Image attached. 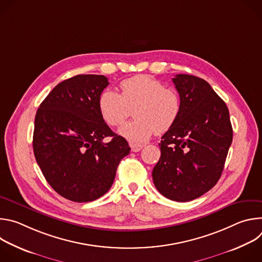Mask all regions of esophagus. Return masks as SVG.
<instances>
[{
	"label": "esophagus",
	"instance_id": "34e87169",
	"mask_svg": "<svg viewBox=\"0 0 262 262\" xmlns=\"http://www.w3.org/2000/svg\"><path fill=\"white\" fill-rule=\"evenodd\" d=\"M129 146H130V148H132V151H133V152H138V151H140L141 149L143 148V145H142V144H134V143H130Z\"/></svg>",
	"mask_w": 262,
	"mask_h": 262
}]
</instances>
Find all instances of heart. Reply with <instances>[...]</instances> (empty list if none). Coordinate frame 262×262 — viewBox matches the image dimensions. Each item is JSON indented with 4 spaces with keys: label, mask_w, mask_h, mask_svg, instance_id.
Listing matches in <instances>:
<instances>
[{
    "label": "heart",
    "mask_w": 262,
    "mask_h": 262,
    "mask_svg": "<svg viewBox=\"0 0 262 262\" xmlns=\"http://www.w3.org/2000/svg\"><path fill=\"white\" fill-rule=\"evenodd\" d=\"M120 89V94L103 91L98 97V110L106 124L119 126L129 116V108L135 107L136 119L119 129L130 142H143L155 132L164 134L177 121L181 108L178 93L155 78L138 74L122 81Z\"/></svg>",
    "instance_id": "heart-1"
}]
</instances>
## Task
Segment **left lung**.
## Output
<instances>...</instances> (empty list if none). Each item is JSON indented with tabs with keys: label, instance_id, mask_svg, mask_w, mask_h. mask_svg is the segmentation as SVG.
I'll return each mask as SVG.
<instances>
[{
	"label": "left lung",
	"instance_id": "obj_1",
	"mask_svg": "<svg viewBox=\"0 0 262 262\" xmlns=\"http://www.w3.org/2000/svg\"><path fill=\"white\" fill-rule=\"evenodd\" d=\"M181 108L162 137L161 158L152 171L157 190L177 202L194 200L220 179L232 142L229 111L203 79L176 74L172 79Z\"/></svg>",
	"mask_w": 262,
	"mask_h": 262
}]
</instances>
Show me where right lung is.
Wrapping results in <instances>:
<instances>
[{
  "label": "right lung",
  "mask_w": 262,
  "mask_h": 262,
  "mask_svg": "<svg viewBox=\"0 0 262 262\" xmlns=\"http://www.w3.org/2000/svg\"><path fill=\"white\" fill-rule=\"evenodd\" d=\"M107 85L104 76L79 74L58 84L37 110L35 159L52 188L73 202L103 196L130 150L100 116L98 97Z\"/></svg>",
  "instance_id": "right-lung-1"
}]
</instances>
